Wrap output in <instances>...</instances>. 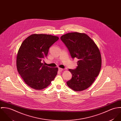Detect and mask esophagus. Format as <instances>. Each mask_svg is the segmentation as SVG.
<instances>
[{"label": "esophagus", "mask_w": 121, "mask_h": 121, "mask_svg": "<svg viewBox=\"0 0 121 121\" xmlns=\"http://www.w3.org/2000/svg\"><path fill=\"white\" fill-rule=\"evenodd\" d=\"M58 70H59V71L60 72H62L63 69H61V68H59Z\"/></svg>", "instance_id": "esophagus-1"}]
</instances>
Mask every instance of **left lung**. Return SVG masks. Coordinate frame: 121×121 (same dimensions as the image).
<instances>
[{
	"instance_id": "8db88e82",
	"label": "left lung",
	"mask_w": 121,
	"mask_h": 121,
	"mask_svg": "<svg viewBox=\"0 0 121 121\" xmlns=\"http://www.w3.org/2000/svg\"><path fill=\"white\" fill-rule=\"evenodd\" d=\"M60 39L72 58L78 59L76 69L69 70L72 77L67 82V85L75 91L85 90L92 84L101 70L100 50L93 39L84 33H69L61 36Z\"/></svg>"
}]
</instances>
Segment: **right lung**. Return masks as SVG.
<instances>
[{
	"instance_id": "1",
	"label": "right lung",
	"mask_w": 121,
	"mask_h": 121,
	"mask_svg": "<svg viewBox=\"0 0 121 121\" xmlns=\"http://www.w3.org/2000/svg\"><path fill=\"white\" fill-rule=\"evenodd\" d=\"M59 39L51 35L33 34L26 38L17 52V71L30 87L41 90L49 86L57 74L58 68L45 66L42 61L47 57L49 48Z\"/></svg>"
}]
</instances>
